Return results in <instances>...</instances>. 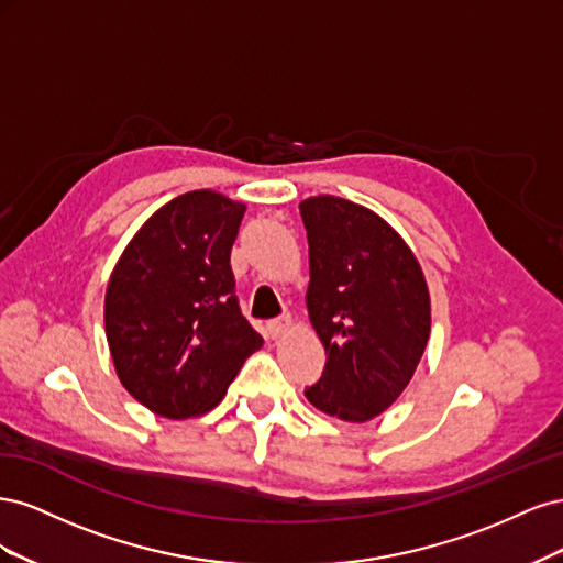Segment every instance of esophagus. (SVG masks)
Here are the masks:
<instances>
[{
  "label": "esophagus",
  "mask_w": 563,
  "mask_h": 563,
  "mask_svg": "<svg viewBox=\"0 0 563 563\" xmlns=\"http://www.w3.org/2000/svg\"><path fill=\"white\" fill-rule=\"evenodd\" d=\"M288 329H291V317L284 314V317H277V319H269L267 321V335L275 340L279 335H284Z\"/></svg>",
  "instance_id": "esophagus-1"
}]
</instances>
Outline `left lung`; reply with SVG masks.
<instances>
[{
  "mask_svg": "<svg viewBox=\"0 0 563 563\" xmlns=\"http://www.w3.org/2000/svg\"><path fill=\"white\" fill-rule=\"evenodd\" d=\"M310 244L308 310L327 350L305 387L319 411L380 416L411 383L430 338V294L416 255L380 216L340 197L300 203Z\"/></svg>",
  "mask_w": 563,
  "mask_h": 563,
  "instance_id": "8db88e82",
  "label": "left lung"
}]
</instances>
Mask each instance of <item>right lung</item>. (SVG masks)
<instances>
[{"label": "right lung", "instance_id": "obj_1", "mask_svg": "<svg viewBox=\"0 0 563 563\" xmlns=\"http://www.w3.org/2000/svg\"><path fill=\"white\" fill-rule=\"evenodd\" d=\"M244 211L211 190L185 192L147 218L110 277L106 333L117 376L164 418L209 411L263 345L230 265Z\"/></svg>", "mask_w": 563, "mask_h": 563}]
</instances>
